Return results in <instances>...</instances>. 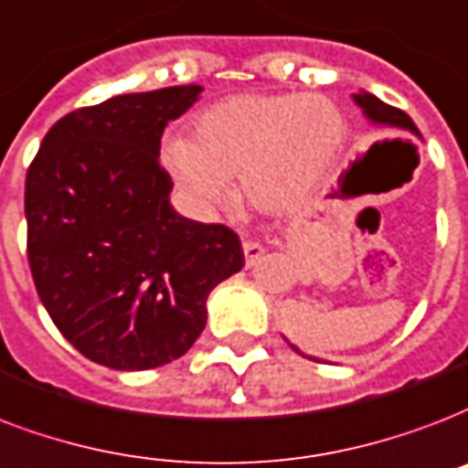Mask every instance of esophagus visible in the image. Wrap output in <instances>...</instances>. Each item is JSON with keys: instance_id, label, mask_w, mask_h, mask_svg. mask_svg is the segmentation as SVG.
Masks as SVG:
<instances>
[{"instance_id": "1", "label": "esophagus", "mask_w": 468, "mask_h": 468, "mask_svg": "<svg viewBox=\"0 0 468 468\" xmlns=\"http://www.w3.org/2000/svg\"><path fill=\"white\" fill-rule=\"evenodd\" d=\"M242 252H245V262L250 265H255L262 255H265V248L260 245L258 240H245L242 242Z\"/></svg>"}]
</instances>
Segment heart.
Returning a JSON list of instances; mask_svg holds the SVG:
<instances>
[{
    "instance_id": "obj_1",
    "label": "heart",
    "mask_w": 468,
    "mask_h": 468,
    "mask_svg": "<svg viewBox=\"0 0 468 468\" xmlns=\"http://www.w3.org/2000/svg\"><path fill=\"white\" fill-rule=\"evenodd\" d=\"M346 120L324 95L248 92L218 100L194 120V139H171V174L203 208L230 201V181L255 208L284 210L319 186L344 147Z\"/></svg>"
}]
</instances>
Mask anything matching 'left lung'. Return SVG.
<instances>
[{"instance_id": "8db88e82", "label": "left lung", "mask_w": 468, "mask_h": 468, "mask_svg": "<svg viewBox=\"0 0 468 468\" xmlns=\"http://www.w3.org/2000/svg\"><path fill=\"white\" fill-rule=\"evenodd\" d=\"M356 102L363 107V112L378 124H390V127H402V130H410L420 134V130L415 127V122L410 120L405 112H402L400 107H392L383 100H378L376 95H370V92H361V95H356Z\"/></svg>"}]
</instances>
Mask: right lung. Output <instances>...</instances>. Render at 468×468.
<instances>
[{
  "mask_svg": "<svg viewBox=\"0 0 468 468\" xmlns=\"http://www.w3.org/2000/svg\"><path fill=\"white\" fill-rule=\"evenodd\" d=\"M201 88L176 85L80 107L46 132L27 171V255L36 292L85 358L147 370L181 358L206 299L245 265L240 238L171 208L164 127Z\"/></svg>",
  "mask_w": 468,
  "mask_h": 468,
  "instance_id": "obj_1",
  "label": "right lung"
}]
</instances>
